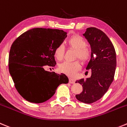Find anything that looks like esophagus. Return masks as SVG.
I'll return each instance as SVG.
<instances>
[{
    "label": "esophagus",
    "instance_id": "34e87169",
    "mask_svg": "<svg viewBox=\"0 0 127 127\" xmlns=\"http://www.w3.org/2000/svg\"><path fill=\"white\" fill-rule=\"evenodd\" d=\"M69 82L70 83H74L75 82V80L73 79V78H69Z\"/></svg>",
    "mask_w": 127,
    "mask_h": 127
}]
</instances>
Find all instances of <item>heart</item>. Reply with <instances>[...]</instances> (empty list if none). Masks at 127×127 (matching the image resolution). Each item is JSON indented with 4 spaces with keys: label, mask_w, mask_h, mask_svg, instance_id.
I'll list each match as a JSON object with an SVG mask.
<instances>
[{
    "label": "heart",
    "mask_w": 127,
    "mask_h": 127,
    "mask_svg": "<svg viewBox=\"0 0 127 127\" xmlns=\"http://www.w3.org/2000/svg\"><path fill=\"white\" fill-rule=\"evenodd\" d=\"M66 44L69 48L75 50V59L78 58L83 63H86L90 61L92 56L91 51L87 47V42L82 36L76 34L71 35L66 40ZM63 56V47L61 45H58L54 50V57L57 60H61ZM80 69V64L78 61L73 62L64 61L59 66V71L69 76L75 75Z\"/></svg>",
    "instance_id": "heart-1"
}]
</instances>
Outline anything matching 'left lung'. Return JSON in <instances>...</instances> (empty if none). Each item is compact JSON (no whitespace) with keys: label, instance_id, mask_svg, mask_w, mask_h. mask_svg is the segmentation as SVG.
Returning a JSON list of instances; mask_svg holds the SVG:
<instances>
[{"label":"left lung","instance_id":"obj_1","mask_svg":"<svg viewBox=\"0 0 127 127\" xmlns=\"http://www.w3.org/2000/svg\"><path fill=\"white\" fill-rule=\"evenodd\" d=\"M83 36L92 50L91 59L86 68L91 71V76L76 81V83L82 85L83 91L75 97L80 102L91 104L103 96L113 81L116 66V52L109 38L100 30L88 28Z\"/></svg>","mask_w":127,"mask_h":127}]
</instances>
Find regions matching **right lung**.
<instances>
[{"mask_svg":"<svg viewBox=\"0 0 127 127\" xmlns=\"http://www.w3.org/2000/svg\"><path fill=\"white\" fill-rule=\"evenodd\" d=\"M66 34L62 30L33 28L12 43L9 70L18 93L29 102H45L52 97L60 84L68 83L64 74L45 69L56 64L54 50L63 42Z\"/></svg>","mask_w":127,"mask_h":127,"instance_id":"obj_1","label":"right lung"}]
</instances>
